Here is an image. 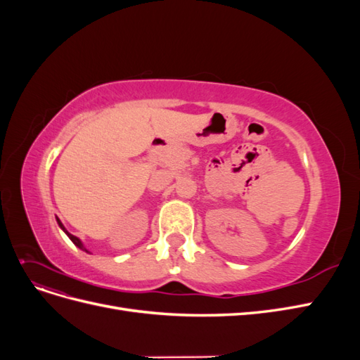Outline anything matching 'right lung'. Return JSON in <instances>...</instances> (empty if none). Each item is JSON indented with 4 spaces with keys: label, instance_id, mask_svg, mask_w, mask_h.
Segmentation results:
<instances>
[{
    "label": "right lung",
    "instance_id": "add662e5",
    "mask_svg": "<svg viewBox=\"0 0 360 360\" xmlns=\"http://www.w3.org/2000/svg\"><path fill=\"white\" fill-rule=\"evenodd\" d=\"M57 222H58V225H60V226L63 228V231H64V233H66V234L69 236V238H70V240H72V242H73V243H75L76 246H78V248H81L82 250H85V252H89V250H86V249H85V248L82 246V243H81V240H79V238H78V237H76V236H73V234H70V233H69V231L66 230V228H64V226H63V224L60 222V219H58V217H57Z\"/></svg>",
    "mask_w": 360,
    "mask_h": 360
}]
</instances>
